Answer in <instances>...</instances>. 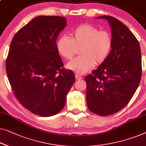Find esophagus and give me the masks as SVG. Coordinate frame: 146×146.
Listing matches in <instances>:
<instances>
[{"label":"esophagus","instance_id":"obj_1","mask_svg":"<svg viewBox=\"0 0 146 146\" xmlns=\"http://www.w3.org/2000/svg\"><path fill=\"white\" fill-rule=\"evenodd\" d=\"M75 78H76V80H80L82 79V78L81 76H80L78 75V74L75 75Z\"/></svg>","mask_w":146,"mask_h":146}]
</instances>
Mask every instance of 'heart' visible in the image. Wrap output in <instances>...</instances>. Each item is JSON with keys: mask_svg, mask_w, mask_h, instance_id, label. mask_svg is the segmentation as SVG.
<instances>
[{"mask_svg": "<svg viewBox=\"0 0 146 146\" xmlns=\"http://www.w3.org/2000/svg\"><path fill=\"white\" fill-rule=\"evenodd\" d=\"M70 38L62 35L56 41L59 54L71 59L78 48L81 56L67 63L66 68L78 74H84L96 65L104 62L113 47V39L107 31L99 30L91 24H82L73 29Z\"/></svg>", "mask_w": 146, "mask_h": 146, "instance_id": "obj_1", "label": "heart"}]
</instances>
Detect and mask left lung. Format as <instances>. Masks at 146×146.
<instances>
[{
    "mask_svg": "<svg viewBox=\"0 0 146 146\" xmlns=\"http://www.w3.org/2000/svg\"><path fill=\"white\" fill-rule=\"evenodd\" d=\"M97 18L108 21L113 47L106 60L85 77L86 100L90 111L107 116L124 108L136 92L141 76V50L123 23L109 16Z\"/></svg>",
    "mask_w": 146,
    "mask_h": 146,
    "instance_id": "obj_1",
    "label": "left lung"
}]
</instances>
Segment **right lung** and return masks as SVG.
I'll list each match as a JSON object with an SVG mask.
<instances>
[{
	"mask_svg": "<svg viewBox=\"0 0 146 146\" xmlns=\"http://www.w3.org/2000/svg\"><path fill=\"white\" fill-rule=\"evenodd\" d=\"M66 26L64 17L39 16L21 28L12 40L6 70L14 96L25 108L41 117L57 114L75 82L63 68L56 39Z\"/></svg>",
	"mask_w": 146,
	"mask_h": 146,
	"instance_id": "1",
	"label": "right lung"
}]
</instances>
